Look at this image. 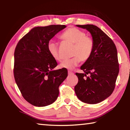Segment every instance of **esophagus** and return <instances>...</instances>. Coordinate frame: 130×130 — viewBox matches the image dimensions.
<instances>
[{"instance_id": "34e87169", "label": "esophagus", "mask_w": 130, "mask_h": 130, "mask_svg": "<svg viewBox=\"0 0 130 130\" xmlns=\"http://www.w3.org/2000/svg\"><path fill=\"white\" fill-rule=\"evenodd\" d=\"M74 73H73V72H70V71H68V74H69V75H72V74H73Z\"/></svg>"}]
</instances>
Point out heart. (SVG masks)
I'll return each instance as SVG.
<instances>
[{
    "mask_svg": "<svg viewBox=\"0 0 130 130\" xmlns=\"http://www.w3.org/2000/svg\"><path fill=\"white\" fill-rule=\"evenodd\" d=\"M60 38L73 45L72 55L73 57L63 61L60 67L67 69H73L81 61H86L90 58L93 52L94 43L91 38L86 36L84 31L75 27H70L65 30ZM47 49L52 57L57 61H61V57L58 53V45L53 41L47 44Z\"/></svg>",
    "mask_w": 130,
    "mask_h": 130,
    "instance_id": "b5f03b06",
    "label": "heart"
}]
</instances>
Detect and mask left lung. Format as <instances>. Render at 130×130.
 <instances>
[{
  "label": "left lung",
  "mask_w": 130,
  "mask_h": 130,
  "mask_svg": "<svg viewBox=\"0 0 130 130\" xmlns=\"http://www.w3.org/2000/svg\"><path fill=\"white\" fill-rule=\"evenodd\" d=\"M76 26L91 33L94 47L91 56L80 67L85 73H76L78 81L74 91L81 102L97 104L108 98L115 88L119 72L117 50L112 40L96 26Z\"/></svg>",
  "instance_id": "8db88e82"
}]
</instances>
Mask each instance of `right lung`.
I'll list each match as a JSON object with an SVG mask.
<instances>
[{
    "mask_svg": "<svg viewBox=\"0 0 130 130\" xmlns=\"http://www.w3.org/2000/svg\"><path fill=\"white\" fill-rule=\"evenodd\" d=\"M65 25L35 27L18 43L14 52L15 82L24 99L36 107L54 103L59 86L68 76V70H54L57 63L50 54L47 44Z\"/></svg>",
    "mask_w": 130,
    "mask_h": 130,
    "instance_id": "1",
    "label": "right lung"
}]
</instances>
